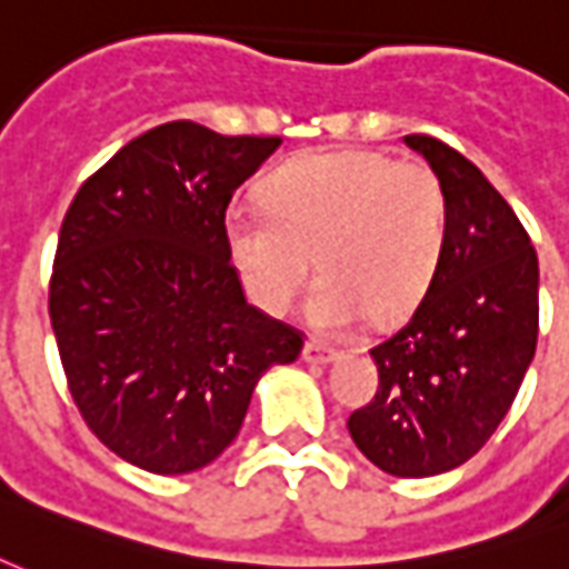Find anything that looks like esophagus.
Instances as JSON below:
<instances>
[{
	"label": "esophagus",
	"instance_id": "34e87169",
	"mask_svg": "<svg viewBox=\"0 0 569 569\" xmlns=\"http://www.w3.org/2000/svg\"><path fill=\"white\" fill-rule=\"evenodd\" d=\"M338 356H340V349L328 347V343H322V340H307L305 361H310V365H328V361H335Z\"/></svg>",
	"mask_w": 569,
	"mask_h": 569
}]
</instances>
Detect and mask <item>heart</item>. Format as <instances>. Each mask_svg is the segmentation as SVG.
I'll return each mask as SVG.
<instances>
[{"label":"heart","instance_id":"obj_1","mask_svg":"<svg viewBox=\"0 0 569 569\" xmlns=\"http://www.w3.org/2000/svg\"><path fill=\"white\" fill-rule=\"evenodd\" d=\"M226 241L252 301L286 313L313 271L310 319L347 328L407 317L428 292L446 247V192L425 162L370 150L292 159L262 183V204L226 217Z\"/></svg>","mask_w":569,"mask_h":569}]
</instances>
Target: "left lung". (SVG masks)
I'll use <instances>...</instances> for the list:
<instances>
[{
	"mask_svg": "<svg viewBox=\"0 0 569 569\" xmlns=\"http://www.w3.org/2000/svg\"><path fill=\"white\" fill-rule=\"evenodd\" d=\"M403 141L443 183V259L410 319L370 349L380 389L347 428L391 477H435L477 456L516 401L540 331V268L470 159L431 134Z\"/></svg>",
	"mask_w": 569,
	"mask_h": 569,
	"instance_id": "left-lung-1",
	"label": "left lung"
}]
</instances>
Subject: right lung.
Instances as JSON below:
<instances>
[{"label": "right lung", "instance_id": "add662e5", "mask_svg": "<svg viewBox=\"0 0 569 569\" xmlns=\"http://www.w3.org/2000/svg\"><path fill=\"white\" fill-rule=\"evenodd\" d=\"M283 138L174 120L83 180L60 229L48 310L83 422L150 473H189L238 437L271 365L305 335L247 305L226 210Z\"/></svg>", "mask_w": 569, "mask_h": 569}]
</instances>
